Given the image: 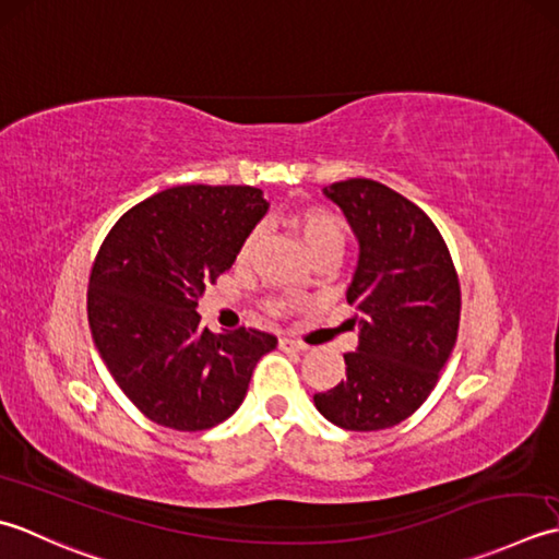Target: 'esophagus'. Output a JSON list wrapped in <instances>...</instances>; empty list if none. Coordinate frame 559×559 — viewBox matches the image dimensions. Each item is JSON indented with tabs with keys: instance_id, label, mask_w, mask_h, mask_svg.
Instances as JSON below:
<instances>
[{
	"instance_id": "34e87169",
	"label": "esophagus",
	"mask_w": 559,
	"mask_h": 559,
	"mask_svg": "<svg viewBox=\"0 0 559 559\" xmlns=\"http://www.w3.org/2000/svg\"><path fill=\"white\" fill-rule=\"evenodd\" d=\"M280 347L284 352H306V349H309V345L299 343V340H292V337H280Z\"/></svg>"
}]
</instances>
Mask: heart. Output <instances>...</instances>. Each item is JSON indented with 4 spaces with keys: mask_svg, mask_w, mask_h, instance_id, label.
I'll use <instances>...</instances> for the list:
<instances>
[{
    "mask_svg": "<svg viewBox=\"0 0 559 559\" xmlns=\"http://www.w3.org/2000/svg\"><path fill=\"white\" fill-rule=\"evenodd\" d=\"M289 224L296 231V236L301 238V243L306 246L309 253H316V250L328 248V246H337L343 248L345 243V224L340 222V216L333 214L325 207H318V204H306V207L294 210L289 214ZM260 231H250L241 248H238V263H246V260L253 255V250L258 246ZM292 306L289 299H275L270 301V311L272 313H284Z\"/></svg>",
    "mask_w": 559,
    "mask_h": 559,
    "instance_id": "heart-1",
    "label": "heart"
}]
</instances>
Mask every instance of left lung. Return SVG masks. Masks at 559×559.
<instances>
[{"mask_svg": "<svg viewBox=\"0 0 559 559\" xmlns=\"http://www.w3.org/2000/svg\"><path fill=\"white\" fill-rule=\"evenodd\" d=\"M345 212L359 241L347 304L359 316L357 352H347V379L316 393L330 423L349 431L401 425L435 391L459 337L461 284L435 222L369 178L323 188Z\"/></svg>", "mask_w": 559, "mask_h": 559, "instance_id": "obj_1", "label": "left lung"}]
</instances>
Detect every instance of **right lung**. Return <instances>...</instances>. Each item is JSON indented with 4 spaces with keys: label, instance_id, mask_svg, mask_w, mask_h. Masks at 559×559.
<instances>
[{
    "label": "right lung",
    "instance_id": "add662e5",
    "mask_svg": "<svg viewBox=\"0 0 559 559\" xmlns=\"http://www.w3.org/2000/svg\"><path fill=\"white\" fill-rule=\"evenodd\" d=\"M267 207L250 186H178L134 204L100 243L86 296L91 335L152 423L178 431L224 423L258 359L277 347L255 328L212 333L195 311Z\"/></svg>",
    "mask_w": 559,
    "mask_h": 559
}]
</instances>
